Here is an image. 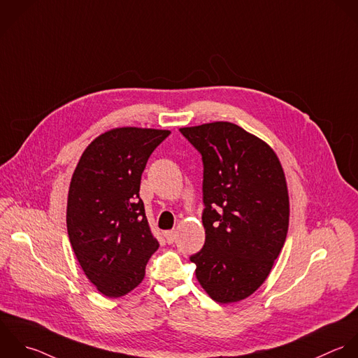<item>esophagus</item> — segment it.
<instances>
[{"label": "esophagus", "instance_id": "34e87169", "mask_svg": "<svg viewBox=\"0 0 358 358\" xmlns=\"http://www.w3.org/2000/svg\"><path fill=\"white\" fill-rule=\"evenodd\" d=\"M163 236H164V238L167 240V243L171 244V243H174V240H176V237H177V233H176V230H169V231H164Z\"/></svg>", "mask_w": 358, "mask_h": 358}]
</instances>
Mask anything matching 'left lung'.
<instances>
[{
    "label": "left lung",
    "mask_w": 358,
    "mask_h": 358,
    "mask_svg": "<svg viewBox=\"0 0 358 358\" xmlns=\"http://www.w3.org/2000/svg\"><path fill=\"white\" fill-rule=\"evenodd\" d=\"M203 160V248L191 257L220 304L254 294L269 276L289 230L290 201L276 152L241 127L215 121L180 128Z\"/></svg>",
    "instance_id": "8db88e82"
}]
</instances>
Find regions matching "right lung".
I'll return each instance as SVG.
<instances>
[{
	"label": "right lung",
	"instance_id": "1",
	"mask_svg": "<svg viewBox=\"0 0 358 358\" xmlns=\"http://www.w3.org/2000/svg\"><path fill=\"white\" fill-rule=\"evenodd\" d=\"M169 129L113 128L83 150L71 178L66 230L86 278L108 299H118L145 278L159 248L139 198L141 176Z\"/></svg>",
	"mask_w": 358,
	"mask_h": 358
}]
</instances>
